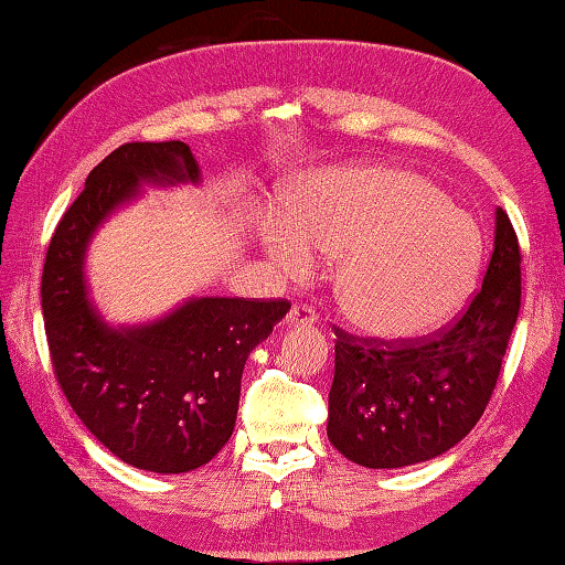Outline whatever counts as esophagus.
I'll list each match as a JSON object with an SVG mask.
<instances>
[{
    "mask_svg": "<svg viewBox=\"0 0 565 565\" xmlns=\"http://www.w3.org/2000/svg\"><path fill=\"white\" fill-rule=\"evenodd\" d=\"M317 319H319L317 310L307 302H295L290 307V312H287V322L290 324H315Z\"/></svg>",
    "mask_w": 565,
    "mask_h": 565,
    "instance_id": "34e87169",
    "label": "esophagus"
}]
</instances>
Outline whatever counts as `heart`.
Instances as JSON below:
<instances>
[{"label":"heart","mask_w":565,"mask_h":565,"mask_svg":"<svg viewBox=\"0 0 565 565\" xmlns=\"http://www.w3.org/2000/svg\"><path fill=\"white\" fill-rule=\"evenodd\" d=\"M287 278L317 255L339 258V310L361 332L411 339L448 324L470 297L482 258L475 221L428 179L396 167L324 169L300 179L287 223L265 236Z\"/></svg>","instance_id":"heart-1"}]
</instances>
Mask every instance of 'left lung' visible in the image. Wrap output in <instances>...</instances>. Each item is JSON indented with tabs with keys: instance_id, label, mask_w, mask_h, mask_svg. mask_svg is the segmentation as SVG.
I'll use <instances>...</instances> for the list:
<instances>
[{
	"instance_id": "obj_1",
	"label": "left lung",
	"mask_w": 565,
	"mask_h": 565,
	"mask_svg": "<svg viewBox=\"0 0 565 565\" xmlns=\"http://www.w3.org/2000/svg\"><path fill=\"white\" fill-rule=\"evenodd\" d=\"M521 250L497 209L482 287L450 327L418 339L356 337L334 327L329 443L351 462L391 470L450 450L484 413L521 307Z\"/></svg>"
}]
</instances>
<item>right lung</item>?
<instances>
[{"mask_svg": "<svg viewBox=\"0 0 565 565\" xmlns=\"http://www.w3.org/2000/svg\"><path fill=\"white\" fill-rule=\"evenodd\" d=\"M196 182L189 145L127 142L85 179L53 231L41 310L53 376L95 438L122 462L189 472L228 443L250 351L290 310L282 297H201L159 322L110 329L93 312L83 253L98 223L140 182Z\"/></svg>", "mask_w": 565, "mask_h": 565, "instance_id": "add662e5", "label": "right lung"}]
</instances>
